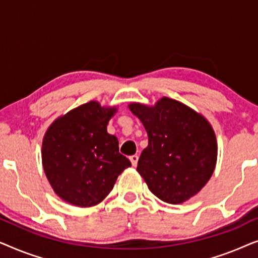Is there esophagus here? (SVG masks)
I'll use <instances>...</instances> for the list:
<instances>
[{
    "label": "esophagus",
    "instance_id": "34e87169",
    "mask_svg": "<svg viewBox=\"0 0 258 258\" xmlns=\"http://www.w3.org/2000/svg\"><path fill=\"white\" fill-rule=\"evenodd\" d=\"M129 160H130V162H132L133 167H136L137 162H139V156H137V155H133V156L129 157Z\"/></svg>",
    "mask_w": 258,
    "mask_h": 258
}]
</instances>
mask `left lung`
<instances>
[{
    "label": "left lung",
    "instance_id": "1",
    "mask_svg": "<svg viewBox=\"0 0 258 258\" xmlns=\"http://www.w3.org/2000/svg\"><path fill=\"white\" fill-rule=\"evenodd\" d=\"M128 108L148 134L137 171L150 191L169 204H181L199 194L217 162L216 135L209 121L169 97L154 105L134 102Z\"/></svg>",
    "mask_w": 258,
    "mask_h": 258
}]
</instances>
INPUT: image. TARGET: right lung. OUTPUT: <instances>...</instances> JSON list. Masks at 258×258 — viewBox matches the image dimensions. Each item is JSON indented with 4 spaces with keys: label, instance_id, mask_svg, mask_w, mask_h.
Returning <instances> with one entry per match:
<instances>
[{
    "label": "right lung",
    "instance_id": "right-lung-1",
    "mask_svg": "<svg viewBox=\"0 0 258 258\" xmlns=\"http://www.w3.org/2000/svg\"><path fill=\"white\" fill-rule=\"evenodd\" d=\"M116 111L117 107L90 101L49 125L42 141V165L59 199L82 208L96 206L132 165L119 154L116 136L107 132Z\"/></svg>",
    "mask_w": 258,
    "mask_h": 258
}]
</instances>
